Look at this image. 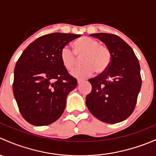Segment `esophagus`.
<instances>
[{
    "instance_id": "34e87169",
    "label": "esophagus",
    "mask_w": 156,
    "mask_h": 156,
    "mask_svg": "<svg viewBox=\"0 0 156 156\" xmlns=\"http://www.w3.org/2000/svg\"><path fill=\"white\" fill-rule=\"evenodd\" d=\"M83 81H85L83 79H78V84H80V83H81Z\"/></svg>"
}]
</instances>
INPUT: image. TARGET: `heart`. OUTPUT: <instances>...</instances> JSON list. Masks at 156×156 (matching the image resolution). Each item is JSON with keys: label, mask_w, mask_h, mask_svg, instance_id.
Instances as JSON below:
<instances>
[{"label": "heart", "mask_w": 156, "mask_h": 156, "mask_svg": "<svg viewBox=\"0 0 156 156\" xmlns=\"http://www.w3.org/2000/svg\"><path fill=\"white\" fill-rule=\"evenodd\" d=\"M74 53L81 57L83 65L72 71L73 76L80 78L90 75L94 72L97 73L104 72L111 62V53L106 45L99 44L98 40L88 37L77 39L73 43ZM60 60L64 68L70 71L76 63V57L73 52L67 47H64L60 52Z\"/></svg>", "instance_id": "heart-1"}]
</instances>
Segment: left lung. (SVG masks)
Wrapping results in <instances>:
<instances>
[{
  "mask_svg": "<svg viewBox=\"0 0 156 156\" xmlns=\"http://www.w3.org/2000/svg\"><path fill=\"white\" fill-rule=\"evenodd\" d=\"M90 37L101 40L109 49L108 69L89 82L92 90L86 96L90 112L106 123H117L133 112L141 87L140 67L132 48L117 35L98 33Z\"/></svg>",
  "mask_w": 156,
  "mask_h": 156,
  "instance_id": "obj_1",
  "label": "left lung"
}]
</instances>
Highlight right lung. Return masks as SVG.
I'll use <instances>...</instances> for the list:
<instances>
[{
	"label": "right lung",
	"instance_id": "obj_1",
	"mask_svg": "<svg viewBox=\"0 0 156 156\" xmlns=\"http://www.w3.org/2000/svg\"><path fill=\"white\" fill-rule=\"evenodd\" d=\"M80 34L53 33L37 39L23 51L14 69L13 94L29 123L47 126L61 117L69 93L77 87L60 60L66 44Z\"/></svg>",
	"mask_w": 156,
	"mask_h": 156
}]
</instances>
